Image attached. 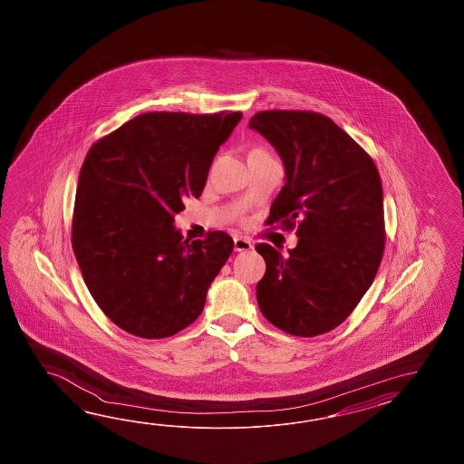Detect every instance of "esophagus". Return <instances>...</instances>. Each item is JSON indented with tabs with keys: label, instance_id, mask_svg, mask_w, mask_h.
<instances>
[{
	"label": "esophagus",
	"instance_id": "esophagus-1",
	"mask_svg": "<svg viewBox=\"0 0 464 464\" xmlns=\"http://www.w3.org/2000/svg\"><path fill=\"white\" fill-rule=\"evenodd\" d=\"M234 248H236V252H246V250L254 248V244L250 238H246V237H234Z\"/></svg>",
	"mask_w": 464,
	"mask_h": 464
}]
</instances>
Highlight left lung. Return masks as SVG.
I'll return each mask as SVG.
<instances>
[{
	"label": "left lung",
	"instance_id": "left-lung-1",
	"mask_svg": "<svg viewBox=\"0 0 464 464\" xmlns=\"http://www.w3.org/2000/svg\"><path fill=\"white\" fill-rule=\"evenodd\" d=\"M248 128L285 166L266 224L296 227L298 237L286 256L256 244L266 266L256 302L285 334L322 335L345 322L375 280L386 238L382 179L365 149L320 112L260 111Z\"/></svg>",
	"mask_w": 464,
	"mask_h": 464
}]
</instances>
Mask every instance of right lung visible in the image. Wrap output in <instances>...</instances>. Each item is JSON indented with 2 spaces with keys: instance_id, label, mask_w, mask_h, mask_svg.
Instances as JSON below:
<instances>
[{
  "instance_id": "1",
  "label": "right lung",
  "mask_w": 464,
  "mask_h": 464,
  "mask_svg": "<svg viewBox=\"0 0 464 464\" xmlns=\"http://www.w3.org/2000/svg\"><path fill=\"white\" fill-rule=\"evenodd\" d=\"M242 112H146L89 149L79 172L71 242L82 278L112 324L168 338L198 320L234 250L216 230L184 240L174 216L200 198L208 169Z\"/></svg>"
}]
</instances>
